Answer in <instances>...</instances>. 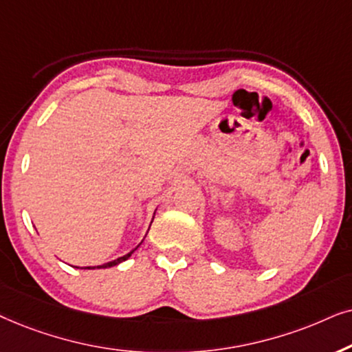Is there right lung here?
<instances>
[{"mask_svg": "<svg viewBox=\"0 0 352 352\" xmlns=\"http://www.w3.org/2000/svg\"><path fill=\"white\" fill-rule=\"evenodd\" d=\"M135 250H137V248H135ZM133 250V251H135ZM132 251V252H133ZM132 252H129V254H125V256H122V257H119V259H116V261H111V262H107V264H102V265H96V267H85V269H107V267H112V265H117V264H120V262H124V261H127L130 256H132Z\"/></svg>", "mask_w": 352, "mask_h": 352, "instance_id": "obj_1", "label": "right lung"}]
</instances>
